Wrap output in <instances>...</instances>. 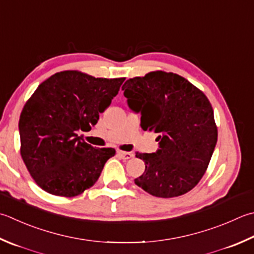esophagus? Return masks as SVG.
<instances>
[{"mask_svg":"<svg viewBox=\"0 0 254 254\" xmlns=\"http://www.w3.org/2000/svg\"><path fill=\"white\" fill-rule=\"evenodd\" d=\"M119 156H120L122 160H128V158L133 157V154L131 152H124V151H119L118 152Z\"/></svg>","mask_w":254,"mask_h":254,"instance_id":"obj_1","label":"esophagus"}]
</instances>
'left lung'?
Here are the masks:
<instances>
[{
	"instance_id": "obj_1",
	"label": "left lung",
	"mask_w": 254,
	"mask_h": 254,
	"mask_svg": "<svg viewBox=\"0 0 254 254\" xmlns=\"http://www.w3.org/2000/svg\"><path fill=\"white\" fill-rule=\"evenodd\" d=\"M143 130L157 133L156 153H136L145 171L134 183L153 196L172 198L195 187L215 150L218 131L212 107L201 90L177 73L152 71L123 84Z\"/></svg>"
}]
</instances>
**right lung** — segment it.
I'll return each mask as SVG.
<instances>
[{
    "mask_svg": "<svg viewBox=\"0 0 254 254\" xmlns=\"http://www.w3.org/2000/svg\"><path fill=\"white\" fill-rule=\"evenodd\" d=\"M124 80L61 71L39 84L25 103L18 122L21 155L42 190L73 197L98 181L116 150L93 147L78 132L96 126Z\"/></svg>",
    "mask_w": 254,
    "mask_h": 254,
    "instance_id": "add662e5",
    "label": "right lung"
}]
</instances>
